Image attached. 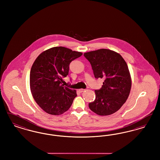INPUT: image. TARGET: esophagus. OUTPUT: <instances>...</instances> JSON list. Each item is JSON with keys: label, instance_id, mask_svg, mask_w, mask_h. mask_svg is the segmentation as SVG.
<instances>
[{"label": "esophagus", "instance_id": "esophagus-1", "mask_svg": "<svg viewBox=\"0 0 160 160\" xmlns=\"http://www.w3.org/2000/svg\"><path fill=\"white\" fill-rule=\"evenodd\" d=\"M84 91H85V89H79V90H78V91L80 92V93L83 92Z\"/></svg>", "mask_w": 160, "mask_h": 160}]
</instances>
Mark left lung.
Wrapping results in <instances>:
<instances>
[{
    "label": "left lung",
    "mask_w": 160,
    "mask_h": 160,
    "mask_svg": "<svg viewBox=\"0 0 160 160\" xmlns=\"http://www.w3.org/2000/svg\"><path fill=\"white\" fill-rule=\"evenodd\" d=\"M96 78H104L101 88L95 90L96 98L89 104L92 112L107 116L117 112L126 102L131 88V78L126 62L121 55L108 49L84 53Z\"/></svg>",
    "instance_id": "1"
}]
</instances>
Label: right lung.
I'll return each instance as SVG.
<instances>
[{
	"mask_svg": "<svg viewBox=\"0 0 160 160\" xmlns=\"http://www.w3.org/2000/svg\"><path fill=\"white\" fill-rule=\"evenodd\" d=\"M82 53L63 47H55L40 54L30 72L32 96L46 113L60 115L67 112L77 97L76 91L62 84L68 74L70 63Z\"/></svg>",
	"mask_w": 160,
	"mask_h": 160,
	"instance_id": "1",
	"label": "right lung"
}]
</instances>
